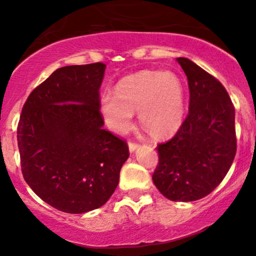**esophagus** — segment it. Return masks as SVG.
<instances>
[{
    "label": "esophagus",
    "mask_w": 256,
    "mask_h": 256,
    "mask_svg": "<svg viewBox=\"0 0 256 256\" xmlns=\"http://www.w3.org/2000/svg\"><path fill=\"white\" fill-rule=\"evenodd\" d=\"M138 143H136V142H134V141H130L129 142V150H130V152H135L136 149L138 148Z\"/></svg>",
    "instance_id": "34e87169"
}]
</instances>
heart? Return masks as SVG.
<instances>
[{"instance_id":"b5f03b06","label":"heart","mask_w":256,"mask_h":256,"mask_svg":"<svg viewBox=\"0 0 256 256\" xmlns=\"http://www.w3.org/2000/svg\"><path fill=\"white\" fill-rule=\"evenodd\" d=\"M101 110L107 124L124 132L138 112L143 127L155 136L174 134L184 118V88L174 73L144 71L118 84L115 94L107 92L101 99Z\"/></svg>"}]
</instances>
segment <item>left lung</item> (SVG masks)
<instances>
[{"label": "left lung", "instance_id": "1", "mask_svg": "<svg viewBox=\"0 0 256 256\" xmlns=\"http://www.w3.org/2000/svg\"><path fill=\"white\" fill-rule=\"evenodd\" d=\"M176 60L188 76V114L176 135L157 146L152 182L170 200L194 202L211 194L232 166L236 110L218 79L190 59Z\"/></svg>", "mask_w": 256, "mask_h": 256}]
</instances>
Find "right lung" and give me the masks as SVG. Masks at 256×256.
Wrapping results in <instances>:
<instances>
[{
	"label": "right lung",
	"instance_id": "right-lung-1",
	"mask_svg": "<svg viewBox=\"0 0 256 256\" xmlns=\"http://www.w3.org/2000/svg\"><path fill=\"white\" fill-rule=\"evenodd\" d=\"M104 70V62L56 70L22 108L17 143L23 177L62 212L102 206L129 157L127 142L102 128L99 90Z\"/></svg>",
	"mask_w": 256,
	"mask_h": 256
}]
</instances>
